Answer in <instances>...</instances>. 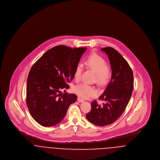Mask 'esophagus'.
Listing matches in <instances>:
<instances>
[{"instance_id": "obj_1", "label": "esophagus", "mask_w": 160, "mask_h": 160, "mask_svg": "<svg viewBox=\"0 0 160 160\" xmlns=\"http://www.w3.org/2000/svg\"><path fill=\"white\" fill-rule=\"evenodd\" d=\"M77 101H78L79 102H84V99L81 98L80 97H78Z\"/></svg>"}]
</instances>
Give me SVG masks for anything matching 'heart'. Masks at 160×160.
Instances as JSON below:
<instances>
[{"mask_svg": "<svg viewBox=\"0 0 160 160\" xmlns=\"http://www.w3.org/2000/svg\"><path fill=\"white\" fill-rule=\"evenodd\" d=\"M86 68L91 69L95 73L96 82L99 85L105 84L109 80L112 75V68L106 63V60L97 54H92L89 56L84 62ZM83 67L81 64H78L75 69L74 78L79 81ZM73 91L77 95L83 98H89L97 95V90L93 87L87 84L81 83L76 86Z\"/></svg>", "mask_w": 160, "mask_h": 160, "instance_id": "obj_1", "label": "heart"}]
</instances>
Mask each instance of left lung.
<instances>
[{
    "label": "left lung",
    "mask_w": 160,
    "mask_h": 160,
    "mask_svg": "<svg viewBox=\"0 0 160 160\" xmlns=\"http://www.w3.org/2000/svg\"><path fill=\"white\" fill-rule=\"evenodd\" d=\"M108 56L112 68L111 81L98 99L104 101L98 105L91 103V110L86 118L95 125L104 127L115 122L123 113L134 88L132 71L122 55L112 47L101 49Z\"/></svg>",
    "instance_id": "1"
}]
</instances>
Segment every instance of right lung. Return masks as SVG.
Wrapping results in <instances>:
<instances>
[{"instance_id": "right-lung-1", "label": "right lung", "mask_w": 160, "mask_h": 160, "mask_svg": "<svg viewBox=\"0 0 160 160\" xmlns=\"http://www.w3.org/2000/svg\"><path fill=\"white\" fill-rule=\"evenodd\" d=\"M86 47L72 48L55 46L47 51L32 67L27 80L26 104L36 122L44 127L59 123L76 95L66 92Z\"/></svg>"}]
</instances>
